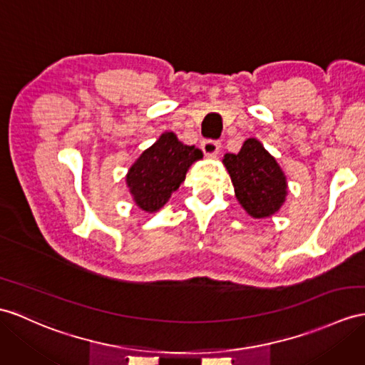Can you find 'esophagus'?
Instances as JSON below:
<instances>
[{
	"label": "esophagus",
	"mask_w": 365,
	"mask_h": 365,
	"mask_svg": "<svg viewBox=\"0 0 365 365\" xmlns=\"http://www.w3.org/2000/svg\"><path fill=\"white\" fill-rule=\"evenodd\" d=\"M220 147H221V142L215 140V139H204L201 142L202 152L207 156H215L220 152Z\"/></svg>",
	"instance_id": "34e87169"
}]
</instances>
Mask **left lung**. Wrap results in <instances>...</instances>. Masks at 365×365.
<instances>
[{
  "label": "left lung",
  "mask_w": 365,
  "mask_h": 365,
  "mask_svg": "<svg viewBox=\"0 0 365 365\" xmlns=\"http://www.w3.org/2000/svg\"><path fill=\"white\" fill-rule=\"evenodd\" d=\"M223 163L235 187V197L254 218L271 217L287 197L285 175L257 139H247L237 155Z\"/></svg>",
  "instance_id": "obj_1"
}]
</instances>
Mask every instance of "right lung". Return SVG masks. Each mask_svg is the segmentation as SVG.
Instances as JSON below:
<instances>
[{
  "instance_id": "1",
  "label": "right lung",
  "mask_w": 365,
  "mask_h": 365,
  "mask_svg": "<svg viewBox=\"0 0 365 365\" xmlns=\"http://www.w3.org/2000/svg\"><path fill=\"white\" fill-rule=\"evenodd\" d=\"M202 158L200 148L184 145L173 133H164L140 155L127 175V184L138 206L156 212L170 198L192 163Z\"/></svg>"
}]
</instances>
